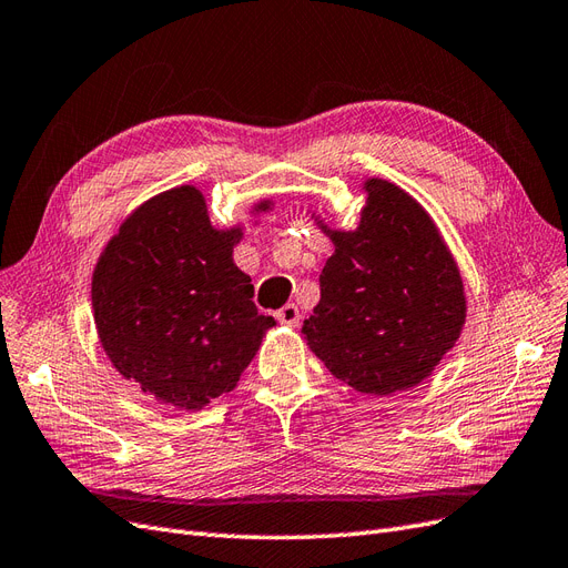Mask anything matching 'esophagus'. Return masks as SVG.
<instances>
[{
    "mask_svg": "<svg viewBox=\"0 0 568 568\" xmlns=\"http://www.w3.org/2000/svg\"><path fill=\"white\" fill-rule=\"evenodd\" d=\"M274 317H277L282 325H286V327H298L301 325L298 305H294V303H286L284 308H280L277 313H274Z\"/></svg>",
    "mask_w": 568,
    "mask_h": 568,
    "instance_id": "obj_1",
    "label": "esophagus"
}]
</instances>
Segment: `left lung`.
Instances as JSON below:
<instances>
[{
	"label": "left lung",
	"mask_w": 568,
	"mask_h": 568,
	"mask_svg": "<svg viewBox=\"0 0 568 568\" xmlns=\"http://www.w3.org/2000/svg\"><path fill=\"white\" fill-rule=\"evenodd\" d=\"M356 232L320 224L334 253L303 336L327 371L356 392L389 396L420 385L466 322L464 282L420 203L367 179Z\"/></svg>",
	"instance_id": "obj_1"
}]
</instances>
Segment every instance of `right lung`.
Returning <instances> with one entry per match:
<instances>
[{"label":"right lung","mask_w":568,"mask_h":568,"mask_svg":"<svg viewBox=\"0 0 568 568\" xmlns=\"http://www.w3.org/2000/svg\"><path fill=\"white\" fill-rule=\"evenodd\" d=\"M241 236L239 226L214 229L203 193L179 186L129 214L98 260L93 313L104 354L162 404L201 410L232 392L274 327L234 265Z\"/></svg>","instance_id":"add662e5"}]
</instances>
